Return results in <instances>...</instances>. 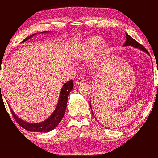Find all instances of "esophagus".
<instances>
[{
	"mask_svg": "<svg viewBox=\"0 0 158 158\" xmlns=\"http://www.w3.org/2000/svg\"><path fill=\"white\" fill-rule=\"evenodd\" d=\"M84 81V77H78V78H77V79H76L75 83H76L77 84H81V83H82Z\"/></svg>",
	"mask_w": 158,
	"mask_h": 158,
	"instance_id": "34e87169",
	"label": "esophagus"
}]
</instances>
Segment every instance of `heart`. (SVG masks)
I'll return each mask as SVG.
<instances>
[{
	"instance_id": "heart-1",
	"label": "heart",
	"mask_w": 158,
	"mask_h": 158,
	"mask_svg": "<svg viewBox=\"0 0 158 158\" xmlns=\"http://www.w3.org/2000/svg\"><path fill=\"white\" fill-rule=\"evenodd\" d=\"M102 42V39L100 37L95 36L90 37L85 41L84 47L80 54V58L83 60H87L96 52L93 62H98L105 54L107 49L105 44H101Z\"/></svg>"
}]
</instances>
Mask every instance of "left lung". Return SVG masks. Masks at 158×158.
<instances>
[{"label":"left lung","instance_id":"1","mask_svg":"<svg viewBox=\"0 0 158 158\" xmlns=\"http://www.w3.org/2000/svg\"><path fill=\"white\" fill-rule=\"evenodd\" d=\"M125 35H126V41L123 44V47H127V46H131V47H133L135 48H137L138 49H140L141 51H143L145 53H146L147 54L149 55V53L148 52V51H147L144 47H143L142 45L140 44L139 42H137L136 40H135L132 37H131L129 35H128L127 33H125ZM90 109H91V111H92V108H91V105H90ZM92 113H93V111H92Z\"/></svg>","mask_w":158,"mask_h":158}]
</instances>
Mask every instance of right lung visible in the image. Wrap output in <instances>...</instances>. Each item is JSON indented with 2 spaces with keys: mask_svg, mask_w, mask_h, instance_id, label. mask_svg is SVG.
I'll list each match as a JSON object with an SVG mask.
<instances>
[{
  "mask_svg": "<svg viewBox=\"0 0 158 158\" xmlns=\"http://www.w3.org/2000/svg\"><path fill=\"white\" fill-rule=\"evenodd\" d=\"M50 33V31H44L41 32V33ZM36 33L32 34L26 39L23 40L22 42L28 40L32 37H33ZM74 84L73 80L68 81L65 83V84L63 85L62 89H61L59 99H58V102L54 111L53 114L48 118L45 121L37 123H31L26 122L25 121H23L20 118H19L17 115L15 114V112L12 111V109L10 108V110L12 111V114L14 116L16 121L17 123L20 125V126L24 128L25 130H27L28 131H31V132H48L52 131V130L58 126V125L60 123V122L62 120L63 117L65 114V109L67 107V103H68V97L69 92L71 91L73 89ZM0 89H1V84H0Z\"/></svg>",
  "mask_w": 158,
  "mask_h": 158,
  "instance_id": "right-lung-1",
  "label": "right lung"
}]
</instances>
